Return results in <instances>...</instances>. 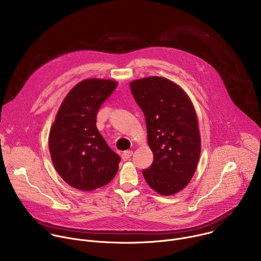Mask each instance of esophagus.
Masks as SVG:
<instances>
[{
    "label": "esophagus",
    "mask_w": 261,
    "mask_h": 261,
    "mask_svg": "<svg viewBox=\"0 0 261 261\" xmlns=\"http://www.w3.org/2000/svg\"><path fill=\"white\" fill-rule=\"evenodd\" d=\"M133 155V151H125V152H123V154H122V159L124 160V161H127V160H129L130 159V157Z\"/></svg>",
    "instance_id": "esophagus-1"
}]
</instances>
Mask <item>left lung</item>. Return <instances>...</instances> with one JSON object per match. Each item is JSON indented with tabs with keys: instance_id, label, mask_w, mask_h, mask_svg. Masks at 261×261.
I'll return each mask as SVG.
<instances>
[{
	"instance_id": "1",
	"label": "left lung",
	"mask_w": 261,
	"mask_h": 261,
	"mask_svg": "<svg viewBox=\"0 0 261 261\" xmlns=\"http://www.w3.org/2000/svg\"><path fill=\"white\" fill-rule=\"evenodd\" d=\"M132 95L145 117L147 143L154 162L142 174L158 194L181 191L193 177L201 151L193 103L178 85L160 76L130 83Z\"/></svg>"
}]
</instances>
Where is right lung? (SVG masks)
Wrapping results in <instances>:
<instances>
[{
  "label": "right lung",
  "instance_id": "obj_1",
  "mask_svg": "<svg viewBox=\"0 0 261 261\" xmlns=\"http://www.w3.org/2000/svg\"><path fill=\"white\" fill-rule=\"evenodd\" d=\"M118 83L88 79L64 98L50 128L48 147L59 175L71 187L92 191L107 185L119 170L121 158L96 127L101 104Z\"/></svg>",
  "mask_w": 261,
  "mask_h": 261
}]
</instances>
